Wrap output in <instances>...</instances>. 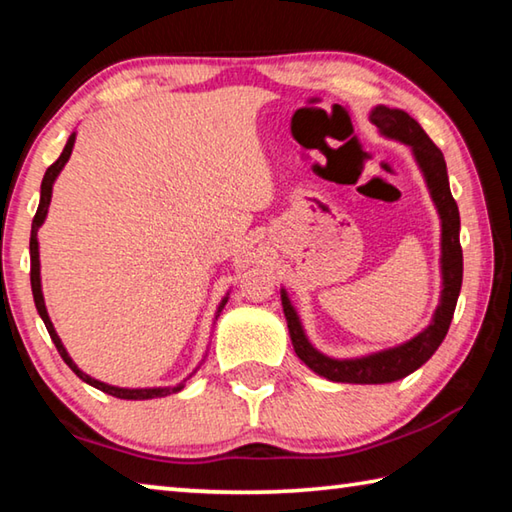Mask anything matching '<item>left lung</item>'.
I'll list each match as a JSON object with an SVG mask.
<instances>
[{
    "instance_id": "obj_1",
    "label": "left lung",
    "mask_w": 512,
    "mask_h": 512,
    "mask_svg": "<svg viewBox=\"0 0 512 512\" xmlns=\"http://www.w3.org/2000/svg\"><path fill=\"white\" fill-rule=\"evenodd\" d=\"M368 119L388 140L409 146L415 164L422 171L429 196L440 216V275H443V291H440V302L436 311H433L431 323L422 332L415 334L413 339L393 345V348L363 354V357L334 359L309 343L298 311L287 296V289H280L284 318H287L291 343L298 359L307 368L314 370L316 375L329 381H341V384H391V381L411 375L422 363H427L447 336L463 282V250L461 241H458L461 216H458V205L452 192H449L447 164L443 153L429 140V135L422 131V126L409 112L400 108L375 106L370 110Z\"/></svg>"
}]
</instances>
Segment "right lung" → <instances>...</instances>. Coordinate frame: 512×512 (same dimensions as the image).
<instances>
[{
    "mask_svg": "<svg viewBox=\"0 0 512 512\" xmlns=\"http://www.w3.org/2000/svg\"><path fill=\"white\" fill-rule=\"evenodd\" d=\"M74 142H76V133L69 135V140H67V144H65L63 153H60V158H58L54 164H51V167H49L47 173H45V178H42V185H40V205H38V212H36V216H33V223H31V241H29V253H31V291H33V300H36L38 314H40V318H42V323H45L47 332H49V336H51V341H54V345H56V350L60 352V357H63V361L67 363V366L72 368V370L76 372V377L83 379L85 384L99 388V391L108 393V395H112V397H119V400H153V397H167V395H171V393L183 391L185 381H187L189 377H192L196 370H194L192 375H189L187 379L180 381V384H176V386H153V388H121V386H110V384H106V381H99V379H94V377H90V375H85V372L72 361V357H69V352L65 350V345H63V341H60V336L56 334V329H54V323H51V318H49V314H47L45 296H42V282H40V246H38V230H40V225L45 223V219H47L49 203H51V189H54V183H56L58 173L63 171V167H65L67 160H69V155H72ZM228 296H230V293H225V298L219 302V309H216V316H214V318H219L221 309L225 307V302H228Z\"/></svg>",
    "mask_w": 512,
    "mask_h": 512,
    "instance_id": "1",
    "label": "right lung"
}]
</instances>
